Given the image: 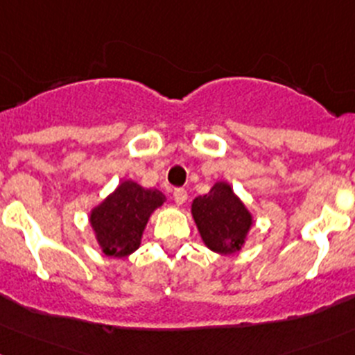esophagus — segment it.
I'll return each instance as SVG.
<instances>
[{"label":"esophagus","instance_id":"obj_1","mask_svg":"<svg viewBox=\"0 0 355 355\" xmlns=\"http://www.w3.org/2000/svg\"><path fill=\"white\" fill-rule=\"evenodd\" d=\"M173 196H174V202H176L178 205H182L186 200H188V193H186V189H182V188L174 189Z\"/></svg>","mask_w":355,"mask_h":355}]
</instances>
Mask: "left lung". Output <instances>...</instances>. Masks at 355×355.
<instances>
[{
    "label": "left lung",
    "instance_id": "8db88e82",
    "mask_svg": "<svg viewBox=\"0 0 355 355\" xmlns=\"http://www.w3.org/2000/svg\"><path fill=\"white\" fill-rule=\"evenodd\" d=\"M191 211L202 239L211 251L227 254L241 250L251 227V215L227 182H217L210 193L195 198Z\"/></svg>",
    "mask_w": 355,
    "mask_h": 355
}]
</instances>
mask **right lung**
Returning <instances> with one entry per match:
<instances>
[{
  "instance_id": "obj_1",
  "label": "right lung",
  "mask_w": 355,
  "mask_h": 355,
  "mask_svg": "<svg viewBox=\"0 0 355 355\" xmlns=\"http://www.w3.org/2000/svg\"><path fill=\"white\" fill-rule=\"evenodd\" d=\"M159 189H145L133 181H124L90 215L102 251L107 257H128L140 246L148 217L164 203Z\"/></svg>"
}]
</instances>
